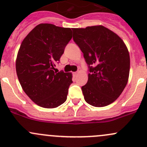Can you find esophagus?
<instances>
[{
	"label": "esophagus",
	"instance_id": "esophagus-1",
	"mask_svg": "<svg viewBox=\"0 0 147 147\" xmlns=\"http://www.w3.org/2000/svg\"><path fill=\"white\" fill-rule=\"evenodd\" d=\"M77 74H78V72H73V75H74V76H76Z\"/></svg>",
	"mask_w": 147,
	"mask_h": 147
}]
</instances>
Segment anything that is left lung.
<instances>
[{
  "label": "left lung",
  "mask_w": 147,
  "mask_h": 147,
  "mask_svg": "<svg viewBox=\"0 0 147 147\" xmlns=\"http://www.w3.org/2000/svg\"><path fill=\"white\" fill-rule=\"evenodd\" d=\"M73 40L88 66V82L82 86L92 106H107L119 97L128 83L130 56L120 37L103 26L72 28Z\"/></svg>",
  "instance_id": "1"
}]
</instances>
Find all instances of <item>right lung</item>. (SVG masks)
I'll list each match as a JSON object with an SVG mask.
<instances>
[{"mask_svg":"<svg viewBox=\"0 0 147 147\" xmlns=\"http://www.w3.org/2000/svg\"><path fill=\"white\" fill-rule=\"evenodd\" d=\"M72 30L51 24L36 26L21 45L16 60V71L24 91L35 104L55 108L65 102L72 74L54 72Z\"/></svg>","mask_w":147,"mask_h":147,"instance_id":"obj_1","label":"right lung"}]
</instances>
